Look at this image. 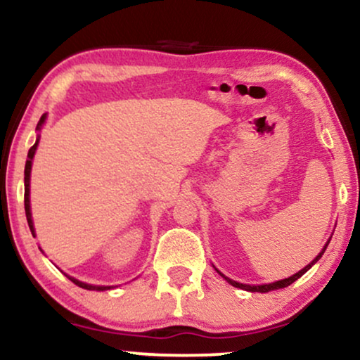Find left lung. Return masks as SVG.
<instances>
[{
    "mask_svg": "<svg viewBox=\"0 0 360 360\" xmlns=\"http://www.w3.org/2000/svg\"><path fill=\"white\" fill-rule=\"evenodd\" d=\"M327 245H329V242H327L326 243V247H323L322 248V252H321V254H319L317 257H316V259H314L312 262H310V264L307 265V267H304L302 270H300V272H297L295 275H292V277H288V278H283V281H278V282H274V283H265V285H247V283H240V282H235V281H230V278H227V277H225V275L224 274H220L221 275V277H224L225 278V281H229L230 283H232V285L233 287H238V288H243V290H248V292H270V290H275V288H283V287H288V285H290V283H294L295 281H297V278H300V277H302V275L305 274V272H307V270L310 269V267H312V265L314 264H316V262L319 260V259H321V257H322V254H323V252H326V248H327Z\"/></svg>",
    "mask_w": 360,
    "mask_h": 360,
    "instance_id": "left-lung-1",
    "label": "left lung"
}]
</instances>
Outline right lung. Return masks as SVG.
Returning a JSON list of instances; mask_svg holds the SVG:
<instances>
[{
	"instance_id": "1",
	"label": "right lung",
	"mask_w": 360,
	"mask_h": 360,
	"mask_svg": "<svg viewBox=\"0 0 360 360\" xmlns=\"http://www.w3.org/2000/svg\"><path fill=\"white\" fill-rule=\"evenodd\" d=\"M44 118H46V115H41V118H39V122L37 125V130L41 128ZM37 146H38V140H37V143L30 148L28 160H26V165H25V212H26V220H28L30 230H31V233H33V237H34V229H33V220H31V212H30V172H31V160H33V155H34V152H37ZM66 277H68L73 283H77L78 287L86 288V290H106V288H110V287H96V285H90V283H83V282L77 281V278L70 277V275H66Z\"/></svg>"
}]
</instances>
